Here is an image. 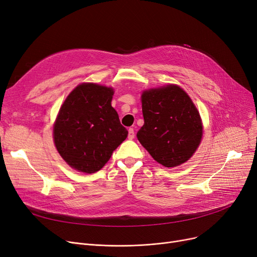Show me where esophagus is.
Segmentation results:
<instances>
[{
  "mask_svg": "<svg viewBox=\"0 0 257 257\" xmlns=\"http://www.w3.org/2000/svg\"><path fill=\"white\" fill-rule=\"evenodd\" d=\"M134 137H136V134H134L133 128H129V129H128V139H129V140H133Z\"/></svg>",
  "mask_w": 257,
  "mask_h": 257,
  "instance_id": "1",
  "label": "esophagus"
}]
</instances>
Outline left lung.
I'll list each match as a JSON object with an SVG mask.
<instances>
[{
    "label": "left lung",
    "mask_w": 257,
    "mask_h": 257,
    "mask_svg": "<svg viewBox=\"0 0 257 257\" xmlns=\"http://www.w3.org/2000/svg\"><path fill=\"white\" fill-rule=\"evenodd\" d=\"M144 126L137 137L150 155L167 168L190 159L202 139L201 117L188 94L177 85L142 94Z\"/></svg>",
    "instance_id": "1"
}]
</instances>
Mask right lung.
<instances>
[{
  "label": "right lung",
  "instance_id": "right-lung-1",
  "mask_svg": "<svg viewBox=\"0 0 257 257\" xmlns=\"http://www.w3.org/2000/svg\"><path fill=\"white\" fill-rule=\"evenodd\" d=\"M112 96L110 87L83 83L60 108L53 129L54 143L61 157L79 172L101 170L128 136L111 106Z\"/></svg>",
  "mask_w": 257,
  "mask_h": 257
}]
</instances>
